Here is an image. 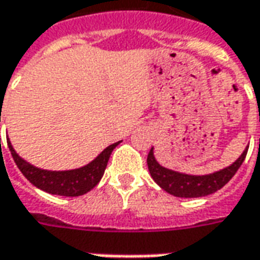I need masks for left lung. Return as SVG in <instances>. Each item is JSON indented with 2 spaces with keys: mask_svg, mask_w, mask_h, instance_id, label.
I'll list each match as a JSON object with an SVG mask.
<instances>
[{
  "mask_svg": "<svg viewBox=\"0 0 260 260\" xmlns=\"http://www.w3.org/2000/svg\"><path fill=\"white\" fill-rule=\"evenodd\" d=\"M249 147V146H248ZM248 147L243 150L239 158L235 160L231 166L215 171L212 174L205 175H191L178 173L174 170H170L161 166L154 157V148L151 147L147 157L148 171L151 178L157 182L166 192L180 197V198H198L205 195L214 194L218 189L226 184V182L235 175V173L242 166L243 160L248 153Z\"/></svg>",
  "mask_w": 260,
  "mask_h": 260,
  "instance_id": "left-lung-1",
  "label": "left lung"
}]
</instances>
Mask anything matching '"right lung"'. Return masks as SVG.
<instances>
[{
    "mask_svg": "<svg viewBox=\"0 0 260 260\" xmlns=\"http://www.w3.org/2000/svg\"><path fill=\"white\" fill-rule=\"evenodd\" d=\"M7 143H8V148H10L11 155L15 161L17 167L21 170L25 178L31 184H34L35 187L53 195L79 197V195L89 192L90 189H93L99 184L102 177L105 174L110 154L119 146L120 141L105 148L89 164L80 168H75V170H66V171H51V170H42V168L35 167L18 155L11 144L10 139H7Z\"/></svg>",
    "mask_w": 260,
    "mask_h": 260,
    "instance_id": "obj_1",
    "label": "right lung"
}]
</instances>
